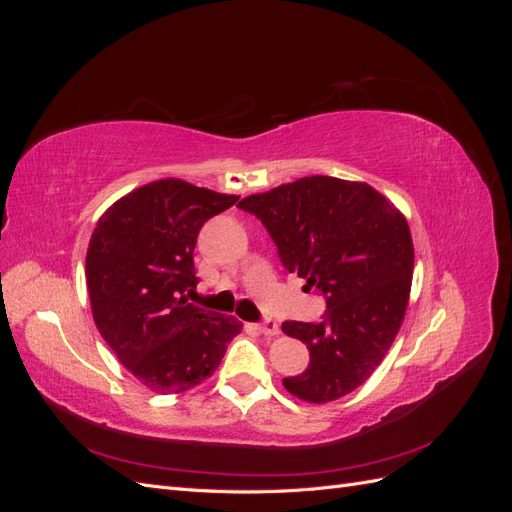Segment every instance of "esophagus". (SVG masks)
I'll use <instances>...</instances> for the list:
<instances>
[{"mask_svg":"<svg viewBox=\"0 0 512 512\" xmlns=\"http://www.w3.org/2000/svg\"><path fill=\"white\" fill-rule=\"evenodd\" d=\"M256 329L262 335H277V333H280V324H277L273 318H265V320L256 324Z\"/></svg>","mask_w":512,"mask_h":512,"instance_id":"1","label":"esophagus"}]
</instances>
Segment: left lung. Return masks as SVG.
<instances>
[{"mask_svg":"<svg viewBox=\"0 0 512 512\" xmlns=\"http://www.w3.org/2000/svg\"><path fill=\"white\" fill-rule=\"evenodd\" d=\"M239 209L256 215L284 269L327 303L318 322L282 324L309 350L303 374L284 378L286 391L327 404L359 389L406 314L414 250L404 215L367 183L324 175L247 196Z\"/></svg>","mask_w":512,"mask_h":512,"instance_id":"left-lung-1","label":"left lung"}]
</instances>
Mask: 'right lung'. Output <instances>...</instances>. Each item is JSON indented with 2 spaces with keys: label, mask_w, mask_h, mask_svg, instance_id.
I'll return each mask as SVG.
<instances>
[{
  "label": "right lung",
  "mask_w": 512,
  "mask_h": 512,
  "mask_svg": "<svg viewBox=\"0 0 512 512\" xmlns=\"http://www.w3.org/2000/svg\"><path fill=\"white\" fill-rule=\"evenodd\" d=\"M237 200L181 179L153 181L117 200L91 235L85 273L96 327L121 365L160 395L207 380L241 333L235 316L185 297L198 284L200 228Z\"/></svg>",
  "instance_id": "right-lung-1"
}]
</instances>
